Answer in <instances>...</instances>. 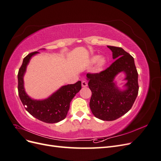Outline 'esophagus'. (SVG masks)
<instances>
[{"label": "esophagus", "instance_id": "obj_1", "mask_svg": "<svg viewBox=\"0 0 161 161\" xmlns=\"http://www.w3.org/2000/svg\"><path fill=\"white\" fill-rule=\"evenodd\" d=\"M88 85V83H87V82L85 80H82V87H86Z\"/></svg>", "mask_w": 161, "mask_h": 161}]
</instances>
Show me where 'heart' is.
I'll list each match as a JSON object with an SVG mask.
<instances>
[{
	"instance_id": "heart-1",
	"label": "heart",
	"mask_w": 161,
	"mask_h": 161,
	"mask_svg": "<svg viewBox=\"0 0 161 161\" xmlns=\"http://www.w3.org/2000/svg\"><path fill=\"white\" fill-rule=\"evenodd\" d=\"M91 64H94L96 63L95 68L97 70H101L103 69L107 64V58L105 56H92L90 60Z\"/></svg>"
}]
</instances>
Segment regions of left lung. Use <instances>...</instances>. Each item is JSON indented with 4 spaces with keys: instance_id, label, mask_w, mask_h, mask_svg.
<instances>
[{
    "instance_id": "left-lung-1",
    "label": "left lung",
    "mask_w": 161,
    "mask_h": 161,
    "mask_svg": "<svg viewBox=\"0 0 161 161\" xmlns=\"http://www.w3.org/2000/svg\"><path fill=\"white\" fill-rule=\"evenodd\" d=\"M115 61L99 73L86 75L92 92L90 108L96 118L113 121L125 114L131 108L138 93V72L134 58L121 47L108 46ZM124 72L127 80L125 89L119 90L114 81L115 76Z\"/></svg>"
}]
</instances>
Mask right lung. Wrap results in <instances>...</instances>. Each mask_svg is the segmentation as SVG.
I'll return each instance as SVG.
<instances>
[{
  "label": "right lung",
  "instance_id": "right-lung-1",
  "mask_svg": "<svg viewBox=\"0 0 161 161\" xmlns=\"http://www.w3.org/2000/svg\"><path fill=\"white\" fill-rule=\"evenodd\" d=\"M38 53L34 52L24 58L23 64L19 70V98L23 105L25 107L26 105L25 109L34 118L48 124L59 122L66 117L72 99L81 89V82L79 80L75 84L62 86L47 99L43 100L31 99L26 93L24 88L23 76L31 57Z\"/></svg>",
  "mask_w": 161,
  "mask_h": 161
}]
</instances>
